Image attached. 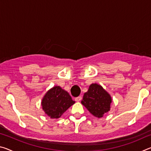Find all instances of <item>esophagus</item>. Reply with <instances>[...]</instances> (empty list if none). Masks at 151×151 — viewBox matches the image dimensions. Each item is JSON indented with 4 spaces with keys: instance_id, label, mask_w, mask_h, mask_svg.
Instances as JSON below:
<instances>
[{
    "instance_id": "esophagus-1",
    "label": "esophagus",
    "mask_w": 151,
    "mask_h": 151,
    "mask_svg": "<svg viewBox=\"0 0 151 151\" xmlns=\"http://www.w3.org/2000/svg\"><path fill=\"white\" fill-rule=\"evenodd\" d=\"M81 99H82V97H81V96H78V97H76V98H75V101H76V102H80V101H81Z\"/></svg>"
}]
</instances>
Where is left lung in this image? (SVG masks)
<instances>
[{
  "instance_id": "8db88e82",
  "label": "left lung",
  "mask_w": 151,
  "mask_h": 151,
  "mask_svg": "<svg viewBox=\"0 0 151 151\" xmlns=\"http://www.w3.org/2000/svg\"><path fill=\"white\" fill-rule=\"evenodd\" d=\"M112 99L110 94L96 83L89 86L88 91L84 94L81 103L94 116L101 118L111 109Z\"/></svg>"
}]
</instances>
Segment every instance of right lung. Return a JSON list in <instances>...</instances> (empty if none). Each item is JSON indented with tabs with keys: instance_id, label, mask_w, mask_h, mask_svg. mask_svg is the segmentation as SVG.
<instances>
[{
	"instance_id": "obj_1",
	"label": "right lung",
	"mask_w": 151,
	"mask_h": 151,
	"mask_svg": "<svg viewBox=\"0 0 151 151\" xmlns=\"http://www.w3.org/2000/svg\"><path fill=\"white\" fill-rule=\"evenodd\" d=\"M75 102L66 91L55 86L48 90L41 102L42 110L50 119H58Z\"/></svg>"
}]
</instances>
